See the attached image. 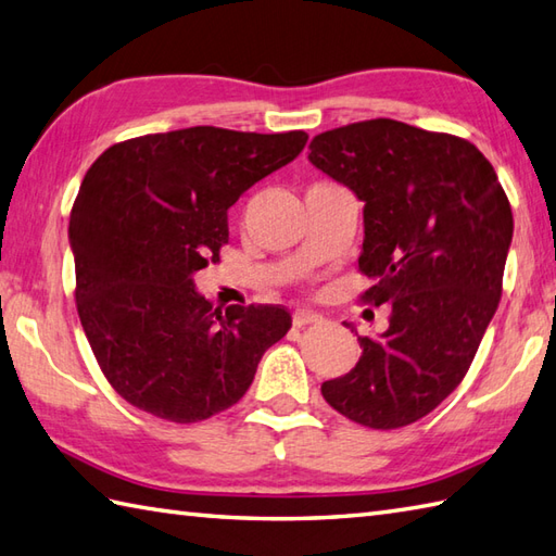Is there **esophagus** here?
<instances>
[{"label": "esophagus", "mask_w": 556, "mask_h": 556, "mask_svg": "<svg viewBox=\"0 0 556 556\" xmlns=\"http://www.w3.org/2000/svg\"><path fill=\"white\" fill-rule=\"evenodd\" d=\"M323 317L317 315V313H313V311H305V308H299V311H293V327H305V325H315V323H320Z\"/></svg>", "instance_id": "1"}]
</instances>
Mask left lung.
<instances>
[{"label":"left lung","mask_w":556,"mask_h":556,"mask_svg":"<svg viewBox=\"0 0 556 556\" xmlns=\"http://www.w3.org/2000/svg\"><path fill=\"white\" fill-rule=\"evenodd\" d=\"M308 160L363 203L358 265L372 281L363 299L392 308L384 332L358 337L356 368L323 382V396L375 430L416 422L464 380L497 311L509 200L468 140L394 119L315 136Z\"/></svg>","instance_id":"obj_1"}]
</instances>
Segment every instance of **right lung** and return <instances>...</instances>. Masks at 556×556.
<instances>
[{
    "mask_svg": "<svg viewBox=\"0 0 556 556\" xmlns=\"http://www.w3.org/2000/svg\"><path fill=\"white\" fill-rule=\"evenodd\" d=\"M305 143V131L191 126L112 146L88 169L68 219L76 305L128 404L172 422L215 416L248 392L263 353L289 332L279 305L222 311L193 277L229 241V207Z\"/></svg>",
    "mask_w": 556,
    "mask_h": 556,
    "instance_id": "add662e5",
    "label": "right lung"
}]
</instances>
